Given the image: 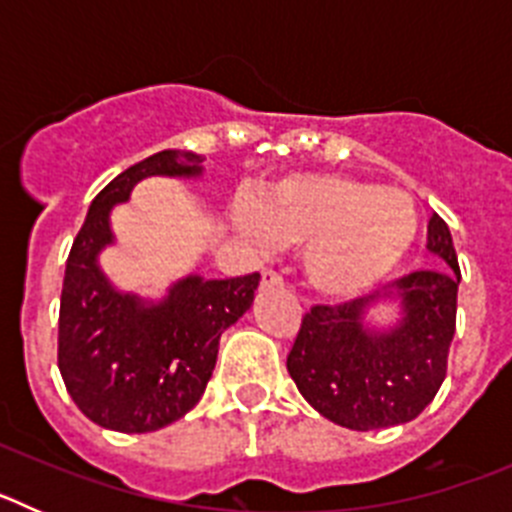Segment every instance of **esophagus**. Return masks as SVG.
<instances>
[{
    "label": "esophagus",
    "mask_w": 512,
    "mask_h": 512,
    "mask_svg": "<svg viewBox=\"0 0 512 512\" xmlns=\"http://www.w3.org/2000/svg\"><path fill=\"white\" fill-rule=\"evenodd\" d=\"M271 287H284V279L279 277L277 271H264V274H261V289Z\"/></svg>",
    "instance_id": "esophagus-1"
}]
</instances>
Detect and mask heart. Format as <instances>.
<instances>
[{
  "label": "heart",
  "mask_w": 512,
  "mask_h": 512,
  "mask_svg": "<svg viewBox=\"0 0 512 512\" xmlns=\"http://www.w3.org/2000/svg\"><path fill=\"white\" fill-rule=\"evenodd\" d=\"M235 228L261 248H302V271L330 297H354L402 264L420 230L405 189L346 174H289L233 210Z\"/></svg>",
  "instance_id": "heart-1"
}]
</instances>
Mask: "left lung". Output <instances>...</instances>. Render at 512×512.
<instances>
[{
    "mask_svg": "<svg viewBox=\"0 0 512 512\" xmlns=\"http://www.w3.org/2000/svg\"><path fill=\"white\" fill-rule=\"evenodd\" d=\"M428 251L446 266L413 271L361 300L312 307L302 318L287 372L323 418L374 431L431 405L446 377L461 284L451 230L438 215L428 223ZM384 304L396 312L387 324L373 320Z\"/></svg>",
    "mask_w": 512,
    "mask_h": 512,
    "instance_id": "left-lung-1",
    "label": "left lung"
}]
</instances>
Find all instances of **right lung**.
<instances>
[{
	"label": "right lung",
	"instance_id": "1",
	"mask_svg": "<svg viewBox=\"0 0 512 512\" xmlns=\"http://www.w3.org/2000/svg\"><path fill=\"white\" fill-rule=\"evenodd\" d=\"M202 156L161 151L115 176L89 205L66 261L58 369L76 408L120 433H151L184 418L205 395L220 336L253 305L259 274H187L161 297L120 289L99 256L115 246L112 207L148 176L200 179Z\"/></svg>",
	"mask_w": 512,
	"mask_h": 512
}]
</instances>
